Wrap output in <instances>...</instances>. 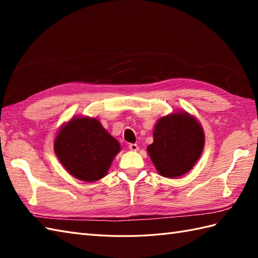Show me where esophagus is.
Returning a JSON list of instances; mask_svg holds the SVG:
<instances>
[{
	"mask_svg": "<svg viewBox=\"0 0 258 258\" xmlns=\"http://www.w3.org/2000/svg\"><path fill=\"white\" fill-rule=\"evenodd\" d=\"M128 147L132 152H138L139 151V145L138 144H130Z\"/></svg>",
	"mask_w": 258,
	"mask_h": 258,
	"instance_id": "esophagus-1",
	"label": "esophagus"
}]
</instances>
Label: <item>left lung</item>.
I'll return each instance as SVG.
<instances>
[{
	"mask_svg": "<svg viewBox=\"0 0 258 258\" xmlns=\"http://www.w3.org/2000/svg\"><path fill=\"white\" fill-rule=\"evenodd\" d=\"M204 144V130L199 119L186 111H177L157 119L147 153L158 174L175 178L194 167Z\"/></svg>",
	"mask_w": 258,
	"mask_h": 258,
	"instance_id": "8db88e82",
	"label": "left lung"
}]
</instances>
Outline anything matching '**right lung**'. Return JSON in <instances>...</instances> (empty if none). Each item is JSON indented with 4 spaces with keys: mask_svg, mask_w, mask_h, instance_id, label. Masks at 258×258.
I'll use <instances>...</instances> for the list:
<instances>
[{
    "mask_svg": "<svg viewBox=\"0 0 258 258\" xmlns=\"http://www.w3.org/2000/svg\"><path fill=\"white\" fill-rule=\"evenodd\" d=\"M120 145L100 120L73 116L58 130L54 152L64 168L83 182H96L107 174Z\"/></svg>",
    "mask_w": 258,
    "mask_h": 258,
    "instance_id": "add662e5",
    "label": "right lung"
}]
</instances>
